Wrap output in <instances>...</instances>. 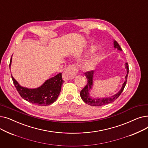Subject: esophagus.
<instances>
[{"mask_svg":"<svg viewBox=\"0 0 148 148\" xmlns=\"http://www.w3.org/2000/svg\"><path fill=\"white\" fill-rule=\"evenodd\" d=\"M78 68L75 65H69L64 71L63 75H62V79L64 80H69L73 79L74 77L78 73Z\"/></svg>","mask_w":148,"mask_h":148,"instance_id":"obj_1","label":"esophagus"}]
</instances>
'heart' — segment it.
Masks as SVG:
<instances>
[{"mask_svg":"<svg viewBox=\"0 0 148 148\" xmlns=\"http://www.w3.org/2000/svg\"><path fill=\"white\" fill-rule=\"evenodd\" d=\"M97 49L96 45H91L89 51L90 52H94ZM102 56V51H99L95 53L85 60L82 65V68L85 71H92L94 69L97 65L98 64Z\"/></svg>","mask_w":148,"mask_h":148,"instance_id":"heart-1","label":"heart"}]
</instances>
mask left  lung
Returning a JSON list of instances; mask_svg holds the SVG:
<instances>
[{
  "label": "left lung",
  "mask_w": 148,
  "mask_h": 148,
  "mask_svg": "<svg viewBox=\"0 0 148 148\" xmlns=\"http://www.w3.org/2000/svg\"><path fill=\"white\" fill-rule=\"evenodd\" d=\"M113 45L115 49H117L119 51H122L120 45L117 42H116V41L113 40ZM125 69H127V75L125 77V82L122 84L121 89L118 93H116L114 95L106 98H93L90 95V90L92 89L93 84H93L94 83H93V78H94V71H90L86 73L85 74H86V77L88 79V83L86 84V86H85V87L80 92L81 98L83 99V101L85 103L92 106H101L113 102L114 101L117 99L121 94V93L122 92L124 88H125L126 85L127 77L129 73L128 63L125 64Z\"/></svg>",
  "instance_id": "8db88e82"
}]
</instances>
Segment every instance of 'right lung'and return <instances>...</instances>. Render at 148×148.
Masks as SVG:
<instances>
[{
	"mask_svg": "<svg viewBox=\"0 0 148 148\" xmlns=\"http://www.w3.org/2000/svg\"><path fill=\"white\" fill-rule=\"evenodd\" d=\"M12 62L10 60V68ZM12 76L14 86L20 96L27 101L40 106H46L53 104L56 101L64 83L62 73H59L47 80L41 86L35 89H29L20 86V84Z\"/></svg>",
	"mask_w": 148,
	"mask_h": 148,
	"instance_id": "add662e5",
	"label": "right lung"
}]
</instances>
